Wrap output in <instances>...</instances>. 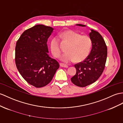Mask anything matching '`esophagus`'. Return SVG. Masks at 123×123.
<instances>
[{
  "label": "esophagus",
  "instance_id": "obj_1",
  "mask_svg": "<svg viewBox=\"0 0 123 123\" xmlns=\"http://www.w3.org/2000/svg\"><path fill=\"white\" fill-rule=\"evenodd\" d=\"M60 66H61V67H65V68H68V67L67 65L64 64L62 63H60Z\"/></svg>",
  "mask_w": 123,
  "mask_h": 123
}]
</instances>
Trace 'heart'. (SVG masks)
I'll return each mask as SVG.
<instances>
[{
  "mask_svg": "<svg viewBox=\"0 0 123 123\" xmlns=\"http://www.w3.org/2000/svg\"><path fill=\"white\" fill-rule=\"evenodd\" d=\"M61 37L69 43L66 49V53L61 57V61L68 64L76 61L81 62L89 55L92 45V41L89 36L81 35L70 30H67L59 34ZM50 49L53 55L58 58L61 55V50L58 38L54 37L50 41Z\"/></svg>",
  "mask_w": 123,
  "mask_h": 123,
  "instance_id": "b5f03b06",
  "label": "heart"
}]
</instances>
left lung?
Returning <instances> with one entry per match:
<instances>
[{"label": "left lung", "instance_id": "8db88e82", "mask_svg": "<svg viewBox=\"0 0 123 123\" xmlns=\"http://www.w3.org/2000/svg\"><path fill=\"white\" fill-rule=\"evenodd\" d=\"M80 26L85 25H76ZM91 30L89 37L92 41V49L84 61L74 65L76 74L71 78L74 85L85 87L99 78L102 74L107 58V46L103 37L98 32Z\"/></svg>", "mask_w": 123, "mask_h": 123}]
</instances>
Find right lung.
<instances>
[{
  "mask_svg": "<svg viewBox=\"0 0 123 123\" xmlns=\"http://www.w3.org/2000/svg\"><path fill=\"white\" fill-rule=\"evenodd\" d=\"M54 29L37 25L26 30L17 41L15 62L21 75L36 88L51 81L59 64L49 55L47 39Z\"/></svg>",
  "mask_w": 123,
  "mask_h": 123,
  "instance_id": "obj_1",
  "label": "right lung"
}]
</instances>
